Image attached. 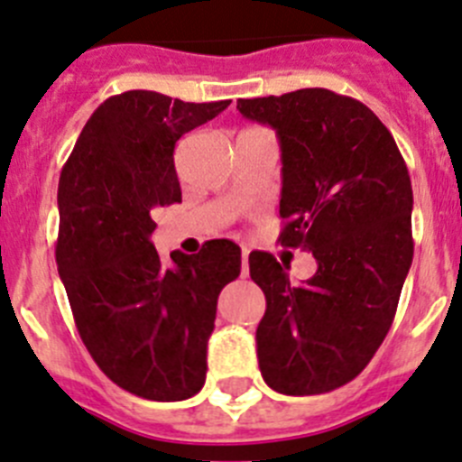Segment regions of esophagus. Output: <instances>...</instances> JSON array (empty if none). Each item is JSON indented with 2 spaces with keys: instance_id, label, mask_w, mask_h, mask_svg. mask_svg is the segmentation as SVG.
<instances>
[{
  "instance_id": "34e87169",
  "label": "esophagus",
  "mask_w": 462,
  "mask_h": 462,
  "mask_svg": "<svg viewBox=\"0 0 462 462\" xmlns=\"http://www.w3.org/2000/svg\"><path fill=\"white\" fill-rule=\"evenodd\" d=\"M241 276H248V248L241 251Z\"/></svg>"
}]
</instances>
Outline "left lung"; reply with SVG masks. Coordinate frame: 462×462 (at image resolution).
Wrapping results in <instances>:
<instances>
[{"instance_id":"left-lung-1","label":"left lung","mask_w":462,"mask_h":462,"mask_svg":"<svg viewBox=\"0 0 462 462\" xmlns=\"http://www.w3.org/2000/svg\"><path fill=\"white\" fill-rule=\"evenodd\" d=\"M246 119L281 143V244L310 251L318 272L292 285L269 253L248 255L267 297L255 331L273 392H334L364 371L396 315L414 255L412 184L371 107L322 87L239 98Z\"/></svg>"}]
</instances>
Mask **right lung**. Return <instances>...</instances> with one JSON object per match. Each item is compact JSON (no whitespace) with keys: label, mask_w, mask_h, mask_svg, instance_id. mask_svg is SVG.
Wrapping results in <instances>:
<instances>
[{"label":"right lung","mask_w":462,"mask_h":462,"mask_svg":"<svg viewBox=\"0 0 462 462\" xmlns=\"http://www.w3.org/2000/svg\"><path fill=\"white\" fill-rule=\"evenodd\" d=\"M227 106L124 91L94 110L61 170L57 269L76 327L98 368L147 401L200 392L216 301L241 272L227 239L170 253V267L152 244L153 209L181 200L174 144Z\"/></svg>","instance_id":"obj_1"}]
</instances>
